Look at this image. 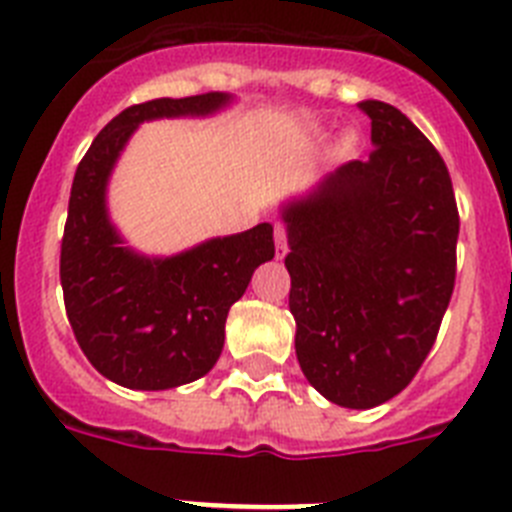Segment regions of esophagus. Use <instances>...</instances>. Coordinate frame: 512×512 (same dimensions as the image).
<instances>
[{
  "mask_svg": "<svg viewBox=\"0 0 512 512\" xmlns=\"http://www.w3.org/2000/svg\"><path fill=\"white\" fill-rule=\"evenodd\" d=\"M274 243H277V259H284L287 256V230L282 223H277L274 228Z\"/></svg>",
  "mask_w": 512,
  "mask_h": 512,
  "instance_id": "1",
  "label": "esophagus"
}]
</instances>
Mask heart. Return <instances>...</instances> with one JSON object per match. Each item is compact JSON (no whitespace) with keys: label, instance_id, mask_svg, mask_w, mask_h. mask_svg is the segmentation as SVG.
Here are the masks:
<instances>
[{"label":"heart","instance_id":"heart-1","mask_svg":"<svg viewBox=\"0 0 512 512\" xmlns=\"http://www.w3.org/2000/svg\"><path fill=\"white\" fill-rule=\"evenodd\" d=\"M356 143H359V135H356L354 130H346V133L338 138V146H336L338 156H351L356 148Z\"/></svg>","mask_w":512,"mask_h":512}]
</instances>
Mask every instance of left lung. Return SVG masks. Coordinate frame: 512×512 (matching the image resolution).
Segmentation results:
<instances>
[{"instance_id":"left-lung-1","label":"left lung","mask_w":512,"mask_h":512,"mask_svg":"<svg viewBox=\"0 0 512 512\" xmlns=\"http://www.w3.org/2000/svg\"><path fill=\"white\" fill-rule=\"evenodd\" d=\"M366 161L282 202L295 351L307 382L369 410L415 377L456 279L459 212L443 158L397 107L364 99Z\"/></svg>"}]
</instances>
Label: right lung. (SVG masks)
I'll list each match as a JSON object with an SVG mask.
<instances>
[{
    "mask_svg": "<svg viewBox=\"0 0 512 512\" xmlns=\"http://www.w3.org/2000/svg\"><path fill=\"white\" fill-rule=\"evenodd\" d=\"M233 102V94L210 92L133 104L104 125L76 169L61 243L63 302L84 356L120 387L171 390L205 377L223 351L230 305L274 259L271 223L174 256H146L107 207L110 176L138 125L210 117Z\"/></svg>",
    "mask_w": 512,
    "mask_h": 512,
    "instance_id": "right-lung-1",
    "label": "right lung"
}]
</instances>
